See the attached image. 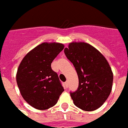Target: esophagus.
I'll return each instance as SVG.
<instances>
[{"label":"esophagus","instance_id":"1","mask_svg":"<svg viewBox=\"0 0 128 128\" xmlns=\"http://www.w3.org/2000/svg\"><path fill=\"white\" fill-rule=\"evenodd\" d=\"M64 87L66 88H67L68 87V81H66V82L64 83Z\"/></svg>","mask_w":128,"mask_h":128}]
</instances>
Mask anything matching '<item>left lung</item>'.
I'll return each instance as SVG.
<instances>
[{"label":"left lung","mask_w":128,"mask_h":128,"mask_svg":"<svg viewBox=\"0 0 128 128\" xmlns=\"http://www.w3.org/2000/svg\"><path fill=\"white\" fill-rule=\"evenodd\" d=\"M64 53L78 76V88L70 93L75 105L86 111L100 107L112 87L113 74L107 60L95 48L84 42L70 43Z\"/></svg>","instance_id":"left-lung-1"}]
</instances>
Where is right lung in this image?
Here are the masks:
<instances>
[{
  "mask_svg": "<svg viewBox=\"0 0 128 128\" xmlns=\"http://www.w3.org/2000/svg\"><path fill=\"white\" fill-rule=\"evenodd\" d=\"M64 46L43 42L28 52L20 64L16 82L22 96L38 110H46L57 103L64 88L51 63Z\"/></svg>",
  "mask_w": 128,
  "mask_h": 128,
  "instance_id": "1",
  "label": "right lung"
}]
</instances>
